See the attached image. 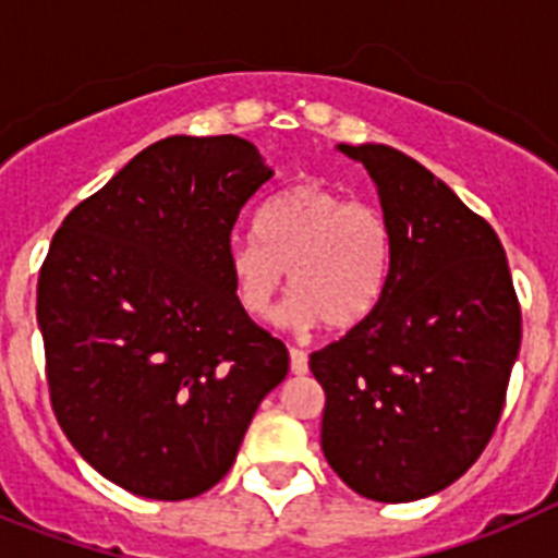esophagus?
I'll return each instance as SVG.
<instances>
[{"label": "esophagus", "mask_w": 558, "mask_h": 558, "mask_svg": "<svg viewBox=\"0 0 558 558\" xmlns=\"http://www.w3.org/2000/svg\"><path fill=\"white\" fill-rule=\"evenodd\" d=\"M307 352L304 349H290V372L293 374H307Z\"/></svg>", "instance_id": "1"}]
</instances>
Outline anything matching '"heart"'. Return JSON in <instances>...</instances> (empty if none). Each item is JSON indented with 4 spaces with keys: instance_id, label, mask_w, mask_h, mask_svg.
<instances>
[{
    "instance_id": "heart-1",
    "label": "heart",
    "mask_w": 558,
    "mask_h": 558,
    "mask_svg": "<svg viewBox=\"0 0 558 558\" xmlns=\"http://www.w3.org/2000/svg\"><path fill=\"white\" fill-rule=\"evenodd\" d=\"M256 236L229 248V270L240 307L265 318L290 270L293 302L282 322L310 329H352L379 307L391 274V229L366 201L324 184H299L270 198L256 215Z\"/></svg>"
}]
</instances>
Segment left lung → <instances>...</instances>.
I'll use <instances>...</instances> for the list:
<instances>
[{
	"label": "left lung",
	"mask_w": 558,
	"mask_h": 558,
	"mask_svg": "<svg viewBox=\"0 0 558 558\" xmlns=\"http://www.w3.org/2000/svg\"><path fill=\"white\" fill-rule=\"evenodd\" d=\"M366 167L391 229L379 307L310 354L327 393L322 447L349 489L408 502L470 470L500 422L522 315L500 236L427 167L338 145Z\"/></svg>",
	"instance_id": "8db88e82"
}]
</instances>
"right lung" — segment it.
I'll list each match as a JSON object with an SVG mask.
<instances>
[{
  "instance_id": "right-lung-1",
  "label": "right lung",
  "mask_w": 558,
  "mask_h": 558,
  "mask_svg": "<svg viewBox=\"0 0 558 558\" xmlns=\"http://www.w3.org/2000/svg\"><path fill=\"white\" fill-rule=\"evenodd\" d=\"M274 170L240 136H167L81 201L38 274L58 425L102 477L190 500L290 368L234 295L231 231Z\"/></svg>"
}]
</instances>
